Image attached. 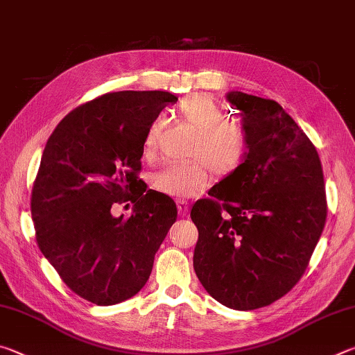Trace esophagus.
Instances as JSON below:
<instances>
[{"mask_svg": "<svg viewBox=\"0 0 355 355\" xmlns=\"http://www.w3.org/2000/svg\"><path fill=\"white\" fill-rule=\"evenodd\" d=\"M177 207H178V214H180V216H186V214H188V211H189V203H188V200H180V202L177 203Z\"/></svg>", "mask_w": 355, "mask_h": 355, "instance_id": "34e87169", "label": "esophagus"}]
</instances>
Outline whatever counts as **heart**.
<instances>
[{"mask_svg": "<svg viewBox=\"0 0 355 355\" xmlns=\"http://www.w3.org/2000/svg\"><path fill=\"white\" fill-rule=\"evenodd\" d=\"M178 114L197 131L191 144L186 164H172L155 173L153 184L159 192L175 199H189L208 188L213 172L219 177L232 175L244 164L249 155V135L244 125L227 120L224 107L209 95L197 94L178 105ZM163 127L161 117L153 119L144 136V153L150 156L156 150V139Z\"/></svg>", "mask_w": 355, "mask_h": 355, "instance_id": "heart-1", "label": "heart"}]
</instances>
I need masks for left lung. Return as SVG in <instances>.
<instances>
[{"mask_svg":"<svg viewBox=\"0 0 355 355\" xmlns=\"http://www.w3.org/2000/svg\"><path fill=\"white\" fill-rule=\"evenodd\" d=\"M249 155L191 209L199 230L194 271L211 297L255 310L291 290L309 266L327 218L313 144L277 101L232 91Z\"/></svg>","mask_w":355,"mask_h":355,"instance_id":"obj_1","label":"left lung"}]
</instances>
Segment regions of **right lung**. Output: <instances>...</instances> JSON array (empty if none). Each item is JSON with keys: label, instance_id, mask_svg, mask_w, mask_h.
<instances>
[{"label": "right lung", "instance_id": "1", "mask_svg": "<svg viewBox=\"0 0 355 355\" xmlns=\"http://www.w3.org/2000/svg\"><path fill=\"white\" fill-rule=\"evenodd\" d=\"M161 91L110 92L69 112L53 131L31 194L39 249L78 296L97 305L133 297L177 220V205L137 177L144 136L166 105ZM133 202L130 218L112 209Z\"/></svg>", "mask_w": 355, "mask_h": 355}]
</instances>
